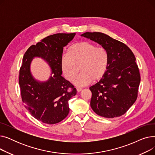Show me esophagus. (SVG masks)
I'll return each instance as SVG.
<instances>
[{
    "label": "esophagus",
    "instance_id": "34e87169",
    "mask_svg": "<svg viewBox=\"0 0 155 155\" xmlns=\"http://www.w3.org/2000/svg\"><path fill=\"white\" fill-rule=\"evenodd\" d=\"M76 88H77V92H80V91H82V88L78 87H76Z\"/></svg>",
    "mask_w": 155,
    "mask_h": 155
}]
</instances>
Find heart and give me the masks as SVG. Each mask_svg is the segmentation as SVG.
<instances>
[{
    "instance_id": "1",
    "label": "heart",
    "mask_w": 155,
    "mask_h": 155,
    "mask_svg": "<svg viewBox=\"0 0 155 155\" xmlns=\"http://www.w3.org/2000/svg\"><path fill=\"white\" fill-rule=\"evenodd\" d=\"M109 65V54L103 47L88 41H81L71 45L68 54L63 56L61 68L64 77L73 81L78 86H85L101 79L106 72Z\"/></svg>"
}]
</instances>
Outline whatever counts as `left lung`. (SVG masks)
<instances>
[{
  "label": "left lung",
  "mask_w": 155,
  "mask_h": 155,
  "mask_svg": "<svg viewBox=\"0 0 155 155\" xmlns=\"http://www.w3.org/2000/svg\"><path fill=\"white\" fill-rule=\"evenodd\" d=\"M82 36L102 45L109 54L107 70L99 82L91 86V106L100 116H121L137 99L141 77L133 51L124 43L99 32Z\"/></svg>",
  "instance_id": "8db88e82"
}]
</instances>
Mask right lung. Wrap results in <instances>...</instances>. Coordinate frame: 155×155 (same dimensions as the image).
<instances>
[{
    "label": "right lung",
    "mask_w": 155,
    "mask_h": 155,
    "mask_svg": "<svg viewBox=\"0 0 155 155\" xmlns=\"http://www.w3.org/2000/svg\"><path fill=\"white\" fill-rule=\"evenodd\" d=\"M75 33H57L48 36L31 46L23 57L19 70V84L22 101L31 115L48 124L60 123L70 111L68 101L77 90L62 76L61 60L63 47ZM35 56L41 57L50 64L54 76L47 82L39 83L31 77L30 63Z\"/></svg>",
    "instance_id": "1"
}]
</instances>
